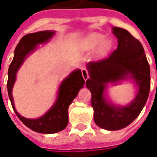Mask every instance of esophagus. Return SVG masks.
Returning <instances> with one entry per match:
<instances>
[{
	"label": "esophagus",
	"mask_w": 157,
	"mask_h": 157,
	"mask_svg": "<svg viewBox=\"0 0 157 157\" xmlns=\"http://www.w3.org/2000/svg\"><path fill=\"white\" fill-rule=\"evenodd\" d=\"M81 72H82V76H83V78H84V79H85V80H87V78H89V74H88L87 70L86 69V68H82Z\"/></svg>",
	"instance_id": "1"
}]
</instances>
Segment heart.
Instances as JSON below:
<instances>
[{
    "instance_id": "1",
    "label": "heart",
    "mask_w": 157,
    "mask_h": 157,
    "mask_svg": "<svg viewBox=\"0 0 157 157\" xmlns=\"http://www.w3.org/2000/svg\"><path fill=\"white\" fill-rule=\"evenodd\" d=\"M82 49L86 52L95 50V57L97 58L105 57L113 48V41L105 38V36L100 33H91L85 36L80 43Z\"/></svg>"
}]
</instances>
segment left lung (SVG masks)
I'll list each match as a JSON object with an SVG mask.
<instances>
[{
    "label": "left lung",
    "mask_w": 157,
    "mask_h": 157,
    "mask_svg": "<svg viewBox=\"0 0 157 157\" xmlns=\"http://www.w3.org/2000/svg\"><path fill=\"white\" fill-rule=\"evenodd\" d=\"M117 49L110 57L86 64V87L92 94L94 122L105 130H119L132 123L142 112L150 89V68L142 44L121 28L113 27ZM132 80L137 86L135 99L126 106L115 105L106 95L109 83Z\"/></svg>",
    "instance_id": "obj_1"
}]
</instances>
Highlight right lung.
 <instances>
[{
  "mask_svg": "<svg viewBox=\"0 0 157 157\" xmlns=\"http://www.w3.org/2000/svg\"><path fill=\"white\" fill-rule=\"evenodd\" d=\"M55 33L56 31L54 30H44L24 36L15 48L14 58L8 71V94L15 114L29 128L42 134H55L66 128L68 124L69 105L85 85L81 70H74L60 84L57 91V100L43 116L37 119H28L21 116L16 111L12 90L16 79L17 71L25 59L36 50L38 45L48 43Z\"/></svg>",
  "mask_w": 157,
  "mask_h": 157,
  "instance_id": "right-lung-1",
  "label": "right lung"
}]
</instances>
